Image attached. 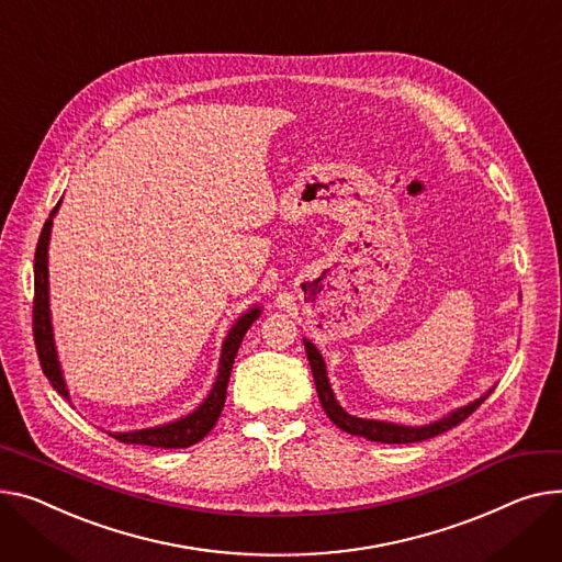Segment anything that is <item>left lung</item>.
<instances>
[{
  "mask_svg": "<svg viewBox=\"0 0 562 562\" xmlns=\"http://www.w3.org/2000/svg\"><path fill=\"white\" fill-rule=\"evenodd\" d=\"M305 352H307V359H310V366H312V375H314V382H316V393H318V400L323 404V411L327 414V418L339 429H344V431H348L352 436L375 440V442L402 445V442H420V440L434 438V436H438V434H442L447 429L461 425L472 414V411H476L481 406V402L493 393V391L483 393L474 402L452 411V414L442 416L440 420L423 425V427H406V425H395V423H386V420H366V418L350 416L348 411L339 402H336L334 391H331L329 380H327V370H325L323 355L307 339H305Z\"/></svg>",
  "mask_w": 562,
  "mask_h": 562,
  "instance_id": "1",
  "label": "left lung"
}]
</instances>
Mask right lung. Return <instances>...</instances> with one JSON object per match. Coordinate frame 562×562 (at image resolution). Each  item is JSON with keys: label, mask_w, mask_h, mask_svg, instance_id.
I'll use <instances>...</instances> for the list:
<instances>
[{"label": "right lung", "mask_w": 562, "mask_h": 562, "mask_svg": "<svg viewBox=\"0 0 562 562\" xmlns=\"http://www.w3.org/2000/svg\"><path fill=\"white\" fill-rule=\"evenodd\" d=\"M60 201L56 203V207L52 210L49 218L45 221V228L41 233V239H37L35 246V297H33V336H35V350H37V359H41L43 372L47 375L49 384L65 397H69L67 393V384L63 378L60 370V361H58V352H56V344H54V331H52V314H49V269H47V250H49V237H52V223H54V214L58 212ZM259 307L248 310L246 314L239 316V321L231 327L226 341H223L221 348V359H218V372L216 380L212 384L210 395L203 400V404H199L196 411H192L190 416H184L180 420L167 423V425H158V427H148V429H137V431H115L110 434L112 438H117L122 442L128 445H148V447H160V450H180V447H190L194 442H199L201 438H205L212 427L216 425L221 411H223V402H226V389L231 382V370L237 357V350L241 346L244 334L248 331V327L259 318Z\"/></svg>", "instance_id": "1"}]
</instances>
